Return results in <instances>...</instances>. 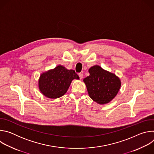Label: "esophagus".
Instances as JSON below:
<instances>
[{"mask_svg":"<svg viewBox=\"0 0 154 154\" xmlns=\"http://www.w3.org/2000/svg\"><path fill=\"white\" fill-rule=\"evenodd\" d=\"M79 76L80 79H82L83 77V74L82 73H79Z\"/></svg>","mask_w":154,"mask_h":154,"instance_id":"esophagus-1","label":"esophagus"}]
</instances>
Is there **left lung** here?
Masks as SVG:
<instances>
[{"instance_id": "8db88e82", "label": "left lung", "mask_w": 154, "mask_h": 154, "mask_svg": "<svg viewBox=\"0 0 154 154\" xmlns=\"http://www.w3.org/2000/svg\"><path fill=\"white\" fill-rule=\"evenodd\" d=\"M90 75L83 79L90 97L100 104L110 102L117 94L121 81L115 74L103 70L99 66L89 69Z\"/></svg>"}]
</instances>
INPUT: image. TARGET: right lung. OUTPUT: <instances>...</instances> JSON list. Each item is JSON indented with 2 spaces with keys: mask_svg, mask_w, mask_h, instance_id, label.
<instances>
[{
  "mask_svg": "<svg viewBox=\"0 0 154 154\" xmlns=\"http://www.w3.org/2000/svg\"><path fill=\"white\" fill-rule=\"evenodd\" d=\"M73 79H79L75 71L68 70L60 65L41 75L39 88L45 96L56 99L66 93Z\"/></svg>",
  "mask_w": 154,
  "mask_h": 154,
  "instance_id": "1",
  "label": "right lung"
}]
</instances>
